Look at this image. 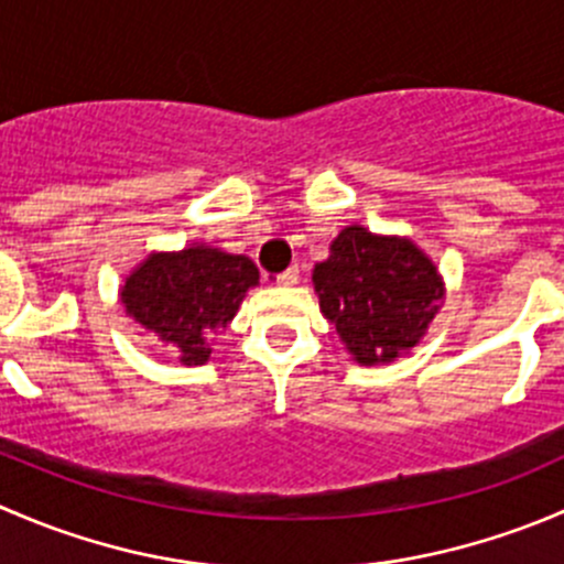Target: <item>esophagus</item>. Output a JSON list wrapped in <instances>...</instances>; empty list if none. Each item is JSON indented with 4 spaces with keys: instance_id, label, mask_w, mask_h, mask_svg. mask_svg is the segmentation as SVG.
Here are the masks:
<instances>
[{
    "instance_id": "1",
    "label": "esophagus",
    "mask_w": 564,
    "mask_h": 564,
    "mask_svg": "<svg viewBox=\"0 0 564 564\" xmlns=\"http://www.w3.org/2000/svg\"><path fill=\"white\" fill-rule=\"evenodd\" d=\"M297 281H300V270H297V267H289L286 272L275 275L278 286H294V283H297Z\"/></svg>"
}]
</instances>
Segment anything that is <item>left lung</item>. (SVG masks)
Instances as JSON below:
<instances>
[{"label":"left lung","mask_w":564,"mask_h":564,"mask_svg":"<svg viewBox=\"0 0 564 564\" xmlns=\"http://www.w3.org/2000/svg\"><path fill=\"white\" fill-rule=\"evenodd\" d=\"M314 292L351 360L384 366L425 338L445 303V278L409 237L351 224L314 267Z\"/></svg>","instance_id":"obj_1"}]
</instances>
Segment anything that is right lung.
I'll return each instance as SVG.
<instances>
[{"label":"right lung","mask_w":564,"mask_h":564,"mask_svg":"<svg viewBox=\"0 0 564 564\" xmlns=\"http://www.w3.org/2000/svg\"><path fill=\"white\" fill-rule=\"evenodd\" d=\"M253 286L259 270L248 256L193 242L182 250H152L124 278L119 303L182 366H204L213 338L229 329Z\"/></svg>","instance_id":"1"}]
</instances>
